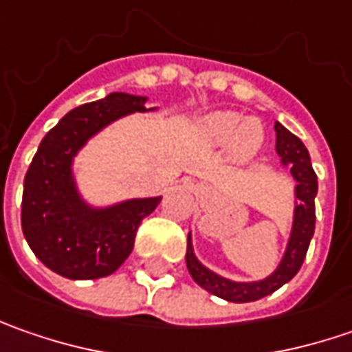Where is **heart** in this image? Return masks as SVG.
<instances>
[{
    "label": "heart",
    "mask_w": 352,
    "mask_h": 352,
    "mask_svg": "<svg viewBox=\"0 0 352 352\" xmlns=\"http://www.w3.org/2000/svg\"><path fill=\"white\" fill-rule=\"evenodd\" d=\"M201 133L213 144L231 142V155L239 160L254 155L261 148L264 139L261 121H245V117L235 111H215L206 116L201 121Z\"/></svg>",
    "instance_id": "obj_1"
}]
</instances>
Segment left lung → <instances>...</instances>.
<instances>
[{
	"label": "left lung",
	"instance_id": "left-lung-1",
	"mask_svg": "<svg viewBox=\"0 0 352 352\" xmlns=\"http://www.w3.org/2000/svg\"><path fill=\"white\" fill-rule=\"evenodd\" d=\"M276 153L282 158L284 166H290L292 176L296 180V208H294V223L288 239V247L278 264V268L256 282H233L229 278L219 276L213 270L206 268L194 254L192 235H188V250H186V264L197 286L208 290L217 298L227 302L245 304L254 302L264 296L282 288L286 282L298 274L309 247V241L316 231V196H318V176L311 168V158L305 144L284 125L276 123Z\"/></svg>",
	"mask_w": 352,
	"mask_h": 352
}]
</instances>
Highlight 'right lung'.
I'll return each instance as SVG.
<instances>
[{
    "label": "right lung",
    "mask_w": 352,
    "mask_h": 352,
    "mask_svg": "<svg viewBox=\"0 0 352 352\" xmlns=\"http://www.w3.org/2000/svg\"><path fill=\"white\" fill-rule=\"evenodd\" d=\"M146 98L113 91L68 111L45 135L25 174L21 227L36 258L70 280L113 274L125 263L141 221L162 197L125 199L91 208L76 188L72 162L78 151L103 127L144 107Z\"/></svg>",
    "instance_id": "right-lung-1"
}]
</instances>
